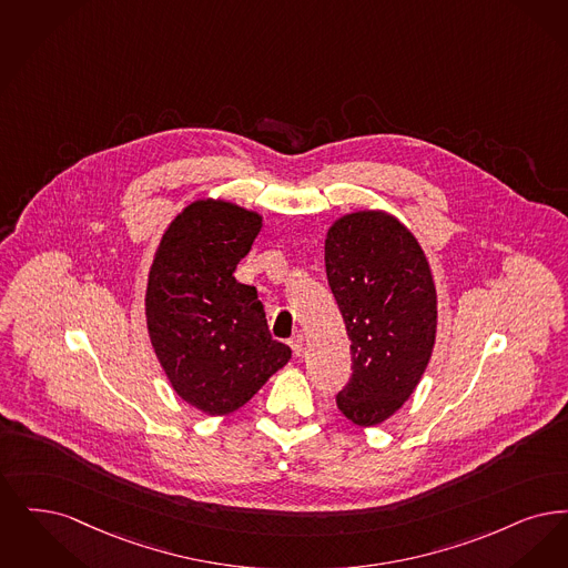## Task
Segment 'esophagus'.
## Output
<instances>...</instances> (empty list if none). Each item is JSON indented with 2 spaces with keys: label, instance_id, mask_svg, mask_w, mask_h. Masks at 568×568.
Here are the masks:
<instances>
[{
  "label": "esophagus",
  "instance_id": "esophagus-1",
  "mask_svg": "<svg viewBox=\"0 0 568 568\" xmlns=\"http://www.w3.org/2000/svg\"><path fill=\"white\" fill-rule=\"evenodd\" d=\"M305 344H303V335H295L293 339H291V347H293V354L295 356H301L303 354V349H305Z\"/></svg>",
  "mask_w": 568,
  "mask_h": 568
}]
</instances>
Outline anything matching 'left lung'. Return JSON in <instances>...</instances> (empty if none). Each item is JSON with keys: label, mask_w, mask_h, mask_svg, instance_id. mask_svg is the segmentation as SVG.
<instances>
[{"label": "left lung", "mask_w": 568, "mask_h": 568, "mask_svg": "<svg viewBox=\"0 0 568 568\" xmlns=\"http://www.w3.org/2000/svg\"><path fill=\"white\" fill-rule=\"evenodd\" d=\"M328 286L346 322L352 377L339 412L375 426L418 386L437 335V291L414 233L382 210L346 214L326 233Z\"/></svg>", "instance_id": "left-lung-1"}]
</instances>
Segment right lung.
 I'll list each match as a JSON object with an SVG mask.
<instances>
[{
  "label": "right lung",
  "instance_id": "add662e5",
  "mask_svg": "<svg viewBox=\"0 0 568 568\" xmlns=\"http://www.w3.org/2000/svg\"><path fill=\"white\" fill-rule=\"evenodd\" d=\"M261 226L256 212L199 199L168 226L150 267V344L173 390L210 416L246 405L291 361L256 288L233 275Z\"/></svg>",
  "mask_w": 568,
  "mask_h": 568
}]
</instances>
